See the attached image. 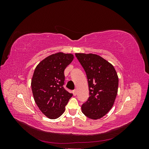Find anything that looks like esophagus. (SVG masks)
Masks as SVG:
<instances>
[{
    "label": "esophagus",
    "instance_id": "34e87169",
    "mask_svg": "<svg viewBox=\"0 0 149 149\" xmlns=\"http://www.w3.org/2000/svg\"><path fill=\"white\" fill-rule=\"evenodd\" d=\"M73 95H74V96H76V94H77V90H76V89L73 90Z\"/></svg>",
    "mask_w": 149,
    "mask_h": 149
}]
</instances>
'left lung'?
<instances>
[{
    "instance_id": "8db88e82",
    "label": "left lung",
    "mask_w": 149,
    "mask_h": 149,
    "mask_svg": "<svg viewBox=\"0 0 149 149\" xmlns=\"http://www.w3.org/2000/svg\"><path fill=\"white\" fill-rule=\"evenodd\" d=\"M86 73L89 97L81 106L83 113L92 119L104 116L113 106L119 78L114 67L96 54L75 53Z\"/></svg>"
}]
</instances>
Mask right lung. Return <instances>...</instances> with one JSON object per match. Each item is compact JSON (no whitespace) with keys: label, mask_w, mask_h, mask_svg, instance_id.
Returning <instances> with one entry per match:
<instances>
[{"label":"right lung","mask_w":149,"mask_h":149,"mask_svg":"<svg viewBox=\"0 0 149 149\" xmlns=\"http://www.w3.org/2000/svg\"><path fill=\"white\" fill-rule=\"evenodd\" d=\"M71 53H56L45 58L35 68L31 87L35 103L48 118H59L73 94L63 88L64 71L73 60Z\"/></svg>","instance_id":"obj_1"}]
</instances>
